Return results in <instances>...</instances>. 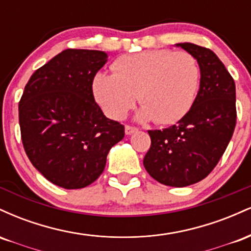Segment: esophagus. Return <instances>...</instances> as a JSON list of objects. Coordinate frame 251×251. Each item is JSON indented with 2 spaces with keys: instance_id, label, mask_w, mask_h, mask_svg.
<instances>
[{
  "instance_id": "obj_1",
  "label": "esophagus",
  "mask_w": 251,
  "mask_h": 251,
  "mask_svg": "<svg viewBox=\"0 0 251 251\" xmlns=\"http://www.w3.org/2000/svg\"><path fill=\"white\" fill-rule=\"evenodd\" d=\"M137 131H138V128L133 127V126H128V125L125 126V133L127 135L134 133V132H137Z\"/></svg>"
}]
</instances>
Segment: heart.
<instances>
[{
  "mask_svg": "<svg viewBox=\"0 0 251 251\" xmlns=\"http://www.w3.org/2000/svg\"><path fill=\"white\" fill-rule=\"evenodd\" d=\"M114 74L100 72L93 79V94L106 116L120 120L143 106L137 118L160 125L177 123L194 106L201 83L200 62L192 54L153 50L124 55L112 66Z\"/></svg>",
  "mask_w": 251,
  "mask_h": 251,
  "instance_id": "1",
  "label": "heart"
}]
</instances>
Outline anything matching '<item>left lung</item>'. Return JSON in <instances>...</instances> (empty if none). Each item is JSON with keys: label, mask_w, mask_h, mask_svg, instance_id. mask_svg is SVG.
I'll return each instance as SVG.
<instances>
[{"label": "left lung", "mask_w": 251, "mask_h": 251, "mask_svg": "<svg viewBox=\"0 0 251 251\" xmlns=\"http://www.w3.org/2000/svg\"><path fill=\"white\" fill-rule=\"evenodd\" d=\"M176 46L200 62V91L194 106L176 125L149 131L151 148L144 166L164 185L184 188L204 179L226 151L236 125V87L214 51L190 42Z\"/></svg>", "instance_id": "8db88e82"}]
</instances>
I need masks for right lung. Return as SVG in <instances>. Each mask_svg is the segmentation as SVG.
<instances>
[{"label": "right lung", "mask_w": 251, "mask_h": 251, "mask_svg": "<svg viewBox=\"0 0 251 251\" xmlns=\"http://www.w3.org/2000/svg\"><path fill=\"white\" fill-rule=\"evenodd\" d=\"M106 62L101 50H63L35 71L20 100L25 153L46 179L63 189L97 180L109 150L125 135L93 97V79Z\"/></svg>", "instance_id": "right-lung-1"}]
</instances>
